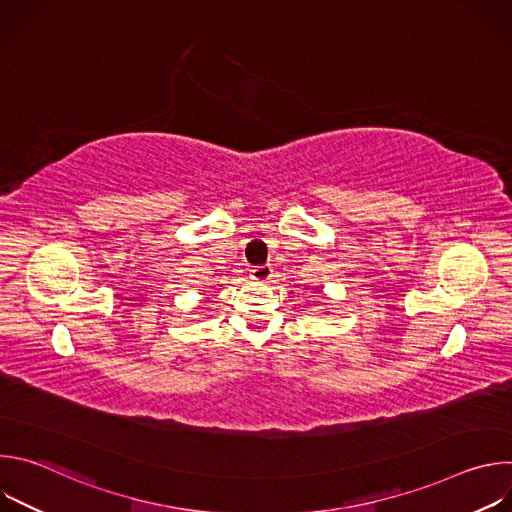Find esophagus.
<instances>
[{"instance_id":"obj_1","label":"esophagus","mask_w":512,"mask_h":512,"mask_svg":"<svg viewBox=\"0 0 512 512\" xmlns=\"http://www.w3.org/2000/svg\"><path fill=\"white\" fill-rule=\"evenodd\" d=\"M251 279L257 283H269L273 279V269L271 265H259L251 269Z\"/></svg>"}]
</instances>
